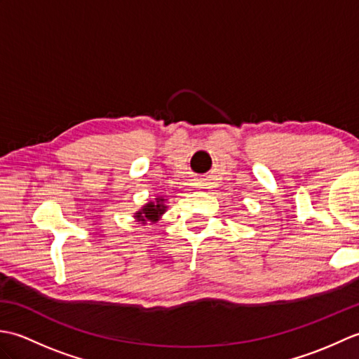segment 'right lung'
<instances>
[{"label":"right lung","instance_id":"obj_1","mask_svg":"<svg viewBox=\"0 0 359 359\" xmlns=\"http://www.w3.org/2000/svg\"><path fill=\"white\" fill-rule=\"evenodd\" d=\"M166 211V205L163 197H156V202H148L142 210L135 212V219L137 222L144 224L147 220H151V222H156L158 217L163 215Z\"/></svg>","mask_w":359,"mask_h":359}]
</instances>
